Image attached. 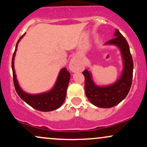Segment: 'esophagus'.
<instances>
[{
	"instance_id": "34e87169",
	"label": "esophagus",
	"mask_w": 147,
	"mask_h": 147,
	"mask_svg": "<svg viewBox=\"0 0 147 147\" xmlns=\"http://www.w3.org/2000/svg\"><path fill=\"white\" fill-rule=\"evenodd\" d=\"M69 68L71 70L72 72H76L78 71L81 69V65L79 64V62L78 59L76 57H72V59L70 60V65H69Z\"/></svg>"
}]
</instances>
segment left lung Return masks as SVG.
<instances>
[{
	"label": "left lung",
	"instance_id": "8db88e82",
	"mask_svg": "<svg viewBox=\"0 0 147 147\" xmlns=\"http://www.w3.org/2000/svg\"><path fill=\"white\" fill-rule=\"evenodd\" d=\"M113 36L105 45H115L120 50L124 68L119 79L110 85L100 86L92 80V74L89 70L83 72L87 98L93 105L104 109L113 107L122 102L129 93L133 80V62L129 44L118 30H115Z\"/></svg>",
	"mask_w": 147,
	"mask_h": 147
}]
</instances>
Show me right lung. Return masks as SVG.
Masks as SVG:
<instances>
[{
	"instance_id": "right-lung-1",
	"label": "right lung",
	"mask_w": 147,
	"mask_h": 147,
	"mask_svg": "<svg viewBox=\"0 0 147 147\" xmlns=\"http://www.w3.org/2000/svg\"><path fill=\"white\" fill-rule=\"evenodd\" d=\"M25 34L20 37L16 45V48L14 55H13L12 61H11V68L13 72V79L14 84L16 92L19 97L25 102L28 105L40 111L48 112L58 109L61 106L65 100L66 95L67 88H68L69 81L70 78V74L66 68H62L59 73L57 81L53 88L48 92L39 94H29L25 92L21 89L18 84L16 79V75L14 70V57L16 52L17 50L18 44L21 39L25 36Z\"/></svg>"
}]
</instances>
